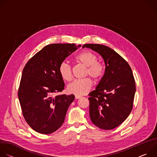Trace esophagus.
Returning <instances> with one entry per match:
<instances>
[{
  "label": "esophagus",
  "instance_id": "1",
  "mask_svg": "<svg viewBox=\"0 0 157 157\" xmlns=\"http://www.w3.org/2000/svg\"><path fill=\"white\" fill-rule=\"evenodd\" d=\"M81 98V96H77V95L75 96V99H79Z\"/></svg>",
  "mask_w": 157,
  "mask_h": 157
}]
</instances>
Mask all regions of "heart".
Masks as SVG:
<instances>
[{"label":"heart","mask_w":157,"mask_h":157,"mask_svg":"<svg viewBox=\"0 0 157 157\" xmlns=\"http://www.w3.org/2000/svg\"><path fill=\"white\" fill-rule=\"evenodd\" d=\"M76 60L86 67L85 75L89 76L94 81H98L102 76L104 68V66L98 62L97 56L90 51H84L78 54ZM59 72L61 77L67 81H70L72 77L71 66L68 61H63L59 67ZM93 83L89 78L73 81L67 87V90L77 96L84 95L90 90Z\"/></svg>","instance_id":"heart-1"}]
</instances>
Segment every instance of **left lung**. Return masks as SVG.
<instances>
[{
    "label": "left lung",
    "instance_id": "left-lung-1",
    "mask_svg": "<svg viewBox=\"0 0 157 157\" xmlns=\"http://www.w3.org/2000/svg\"><path fill=\"white\" fill-rule=\"evenodd\" d=\"M104 59V74L94 91L89 93V116L100 128L113 129L121 125L131 113L136 82L127 62L110 48L99 44H85Z\"/></svg>",
    "mask_w": 157,
    "mask_h": 157
}]
</instances>
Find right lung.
<instances>
[{
    "label": "right lung",
    "mask_w": 157,
    "mask_h": 157,
    "mask_svg": "<svg viewBox=\"0 0 157 157\" xmlns=\"http://www.w3.org/2000/svg\"><path fill=\"white\" fill-rule=\"evenodd\" d=\"M81 46L75 43H55L44 47L26 64L18 92L24 117L35 131L50 134L63 124L73 94H60L64 87L59 67Z\"/></svg>",
    "instance_id": "obj_1"
}]
</instances>
